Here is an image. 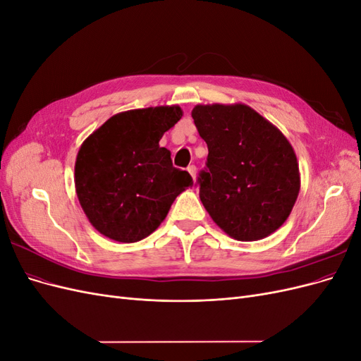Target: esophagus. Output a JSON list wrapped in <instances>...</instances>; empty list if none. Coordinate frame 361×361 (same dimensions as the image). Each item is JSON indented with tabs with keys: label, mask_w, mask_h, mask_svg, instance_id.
Here are the masks:
<instances>
[{
	"label": "esophagus",
	"mask_w": 361,
	"mask_h": 361,
	"mask_svg": "<svg viewBox=\"0 0 361 361\" xmlns=\"http://www.w3.org/2000/svg\"><path fill=\"white\" fill-rule=\"evenodd\" d=\"M187 170L191 174V178L195 180V176H197V169H195V166H190Z\"/></svg>",
	"instance_id": "esophagus-1"
}]
</instances>
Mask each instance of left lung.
<instances>
[{
    "label": "left lung",
    "instance_id": "8db88e82",
    "mask_svg": "<svg viewBox=\"0 0 361 361\" xmlns=\"http://www.w3.org/2000/svg\"><path fill=\"white\" fill-rule=\"evenodd\" d=\"M194 125L207 145L200 200L238 241H259L288 220L300 192L297 155L288 138L245 104L195 105Z\"/></svg>",
    "mask_w": 361,
    "mask_h": 361
}]
</instances>
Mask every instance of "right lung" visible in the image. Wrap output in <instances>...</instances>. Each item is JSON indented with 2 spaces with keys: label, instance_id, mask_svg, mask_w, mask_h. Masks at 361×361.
Masks as SVG:
<instances>
[{
  "label": "right lung",
  "instance_id": "1",
  "mask_svg": "<svg viewBox=\"0 0 361 361\" xmlns=\"http://www.w3.org/2000/svg\"><path fill=\"white\" fill-rule=\"evenodd\" d=\"M182 117L178 105L114 114L81 145L75 190L84 214L104 236L137 243L166 220L171 203L192 185L188 171L174 169L164 133Z\"/></svg>",
  "mask_w": 361,
  "mask_h": 361
}]
</instances>
